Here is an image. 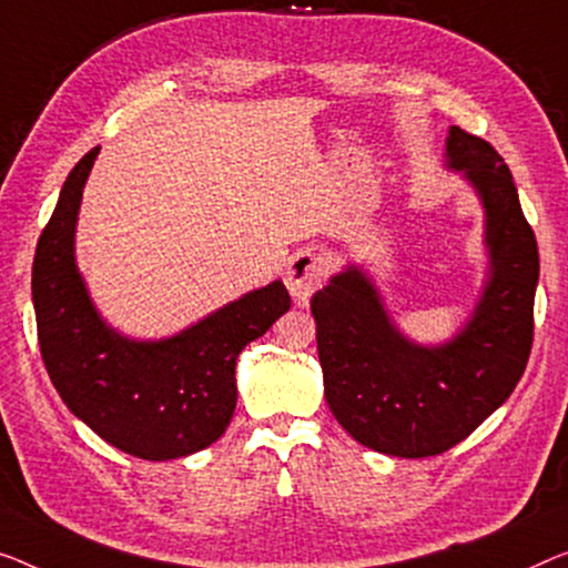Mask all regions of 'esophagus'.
I'll use <instances>...</instances> for the list:
<instances>
[{
	"instance_id": "1",
	"label": "esophagus",
	"mask_w": 568,
	"mask_h": 568,
	"mask_svg": "<svg viewBox=\"0 0 568 568\" xmlns=\"http://www.w3.org/2000/svg\"><path fill=\"white\" fill-rule=\"evenodd\" d=\"M326 275H328L326 257H321L318 252L313 250H301L291 257L285 285L287 291H291L295 303H306L311 295L324 285Z\"/></svg>"
}]
</instances>
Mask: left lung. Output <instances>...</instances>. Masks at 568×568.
<instances>
[{
    "label": "left lung",
    "instance_id": "obj_1",
    "mask_svg": "<svg viewBox=\"0 0 568 568\" xmlns=\"http://www.w3.org/2000/svg\"><path fill=\"white\" fill-rule=\"evenodd\" d=\"M446 152L485 201L493 255V277L464 332L438 349L408 344L359 270L336 275L311 301L328 408L359 444L403 459L464 442L510 397L532 346L538 244L510 168L462 126L448 130Z\"/></svg>",
    "mask_w": 568,
    "mask_h": 568
}]
</instances>
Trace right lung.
Wrapping results in <instances>:
<instances>
[{
	"instance_id": "obj_1",
	"label": "right lung",
	"mask_w": 568,
	"mask_h": 568,
	"mask_svg": "<svg viewBox=\"0 0 568 568\" xmlns=\"http://www.w3.org/2000/svg\"><path fill=\"white\" fill-rule=\"evenodd\" d=\"M99 148L68 173L32 260L38 342L58 395L91 430L148 462L214 444L236 405L234 365L291 308L277 281L165 342H126L101 324L73 262L79 203Z\"/></svg>"
}]
</instances>
